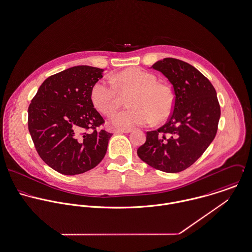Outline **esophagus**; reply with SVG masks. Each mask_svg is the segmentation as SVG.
Masks as SVG:
<instances>
[{
    "label": "esophagus",
    "instance_id": "1",
    "mask_svg": "<svg viewBox=\"0 0 252 252\" xmlns=\"http://www.w3.org/2000/svg\"><path fill=\"white\" fill-rule=\"evenodd\" d=\"M117 133H129L131 132L130 128H117L116 129Z\"/></svg>",
    "mask_w": 252,
    "mask_h": 252
}]
</instances>
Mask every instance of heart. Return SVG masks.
<instances>
[{
	"mask_svg": "<svg viewBox=\"0 0 252 252\" xmlns=\"http://www.w3.org/2000/svg\"><path fill=\"white\" fill-rule=\"evenodd\" d=\"M110 82L99 81L92 90L91 98L94 107L106 116H111L119 108L123 96L129 98L130 108L117 113L112 122L123 127L145 126L155 121L166 120L172 112L174 98L170 89L158 84L157 78L139 68L122 71Z\"/></svg>",
	"mask_w": 252,
	"mask_h": 252,
	"instance_id": "obj_1",
	"label": "heart"
}]
</instances>
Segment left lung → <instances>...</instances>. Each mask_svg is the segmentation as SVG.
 I'll return each mask as SVG.
<instances>
[{
    "mask_svg": "<svg viewBox=\"0 0 252 252\" xmlns=\"http://www.w3.org/2000/svg\"><path fill=\"white\" fill-rule=\"evenodd\" d=\"M152 67L171 83L174 105L166 124L147 131L137 155L156 169L180 172L191 166L214 139L220 105L211 83L189 63L163 58Z\"/></svg>",
    "mask_w": 252,
    "mask_h": 252,
    "instance_id": "left-lung-1",
    "label": "left lung"
}]
</instances>
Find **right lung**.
<instances>
[{"instance_id": "obj_1", "label": "right lung", "mask_w": 252, "mask_h": 252, "mask_svg": "<svg viewBox=\"0 0 252 252\" xmlns=\"http://www.w3.org/2000/svg\"><path fill=\"white\" fill-rule=\"evenodd\" d=\"M103 69L81 65L49 77L28 108V129L41 158L65 175L84 173L103 159L112 133L94 107L93 87Z\"/></svg>"}]
</instances>
